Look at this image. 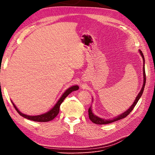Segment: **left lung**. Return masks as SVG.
I'll return each mask as SVG.
<instances>
[{"label":"left lung","mask_w":155,"mask_h":155,"mask_svg":"<svg viewBox=\"0 0 155 155\" xmlns=\"http://www.w3.org/2000/svg\"><path fill=\"white\" fill-rule=\"evenodd\" d=\"M140 53V55L141 56L143 60V86L142 88L141 89L140 92H139V94H137V95L136 96L135 101H134L133 104L131 105V106L127 110H126L124 112L120 114L117 116L116 117H113L112 119H102L101 118L98 116H97L96 115H95L92 112V106H91L88 109V117L89 119H91V120L94 123V124H109V123H112L113 122H115L117 121L118 120H120L121 119H123L124 117H126L127 116H128V114H129V113L131 112L134 107H135V105H136V104L137 103L138 101L140 100V99L141 98V97L143 93V91H144V86H145V84H146V74H145V68H144V57L143 56V54L142 53V51L139 50H138ZM92 101H93V98H92Z\"/></svg>","instance_id":"left-lung-1"}]
</instances>
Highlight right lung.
Returning a JSON list of instances; mask_svg holds the SVG:
<instances>
[{"label": "right lung", "instance_id": "add662e5", "mask_svg": "<svg viewBox=\"0 0 155 155\" xmlns=\"http://www.w3.org/2000/svg\"><path fill=\"white\" fill-rule=\"evenodd\" d=\"M79 87L78 85H73L70 87H69L68 89H67L65 92L62 94L59 100L57 101L56 104L54 105V106L50 110H48L47 112L43 114H40V115H37V116H29L27 114H25L22 113L18 108L15 106V105L13 103V102L11 101L14 108L15 110H17V112L19 114V115L21 116L24 117V118H26L29 120H33L36 122H48L53 120L55 117L57 116V115L58 114V113L60 112V107L61 104L63 102L64 99L72 92L73 91H76L78 90Z\"/></svg>", "mask_w": 155, "mask_h": 155}]
</instances>
